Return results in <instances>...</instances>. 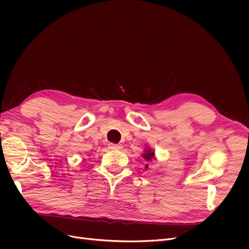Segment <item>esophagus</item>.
Instances as JSON below:
<instances>
[{
  "label": "esophagus",
  "mask_w": 249,
  "mask_h": 249,
  "mask_svg": "<svg viewBox=\"0 0 249 249\" xmlns=\"http://www.w3.org/2000/svg\"><path fill=\"white\" fill-rule=\"evenodd\" d=\"M109 146H110V148H112V149H120V148L123 147L122 144H115V143H110Z\"/></svg>",
  "instance_id": "obj_1"
}]
</instances>
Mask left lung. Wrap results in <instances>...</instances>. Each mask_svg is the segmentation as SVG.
Instances as JSON below:
<instances>
[{
    "mask_svg": "<svg viewBox=\"0 0 249 249\" xmlns=\"http://www.w3.org/2000/svg\"><path fill=\"white\" fill-rule=\"evenodd\" d=\"M154 157H155V153L152 152L150 149H147L145 154H143V158H144L146 161H152L154 159ZM146 167H147V165H146Z\"/></svg>",
    "mask_w": 249,
    "mask_h": 249,
    "instance_id": "1",
    "label": "left lung"
}]
</instances>
